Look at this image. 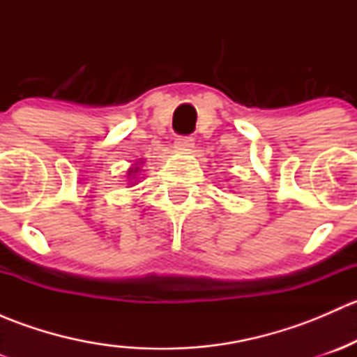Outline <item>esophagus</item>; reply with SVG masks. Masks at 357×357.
I'll list each match as a JSON object with an SVG mask.
<instances>
[{"label": "esophagus", "instance_id": "1", "mask_svg": "<svg viewBox=\"0 0 357 357\" xmlns=\"http://www.w3.org/2000/svg\"><path fill=\"white\" fill-rule=\"evenodd\" d=\"M174 149L178 153H192L195 149V139L192 136H179L174 142Z\"/></svg>", "mask_w": 357, "mask_h": 357}]
</instances>
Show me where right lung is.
I'll return each mask as SVG.
<instances>
[{
  "label": "right lung",
  "instance_id": "add662e5",
  "mask_svg": "<svg viewBox=\"0 0 357 357\" xmlns=\"http://www.w3.org/2000/svg\"><path fill=\"white\" fill-rule=\"evenodd\" d=\"M132 172H138V167H136V169H129V171H128V174H129V176H131V174H132Z\"/></svg>",
  "mask_w": 357,
  "mask_h": 357
}]
</instances>
